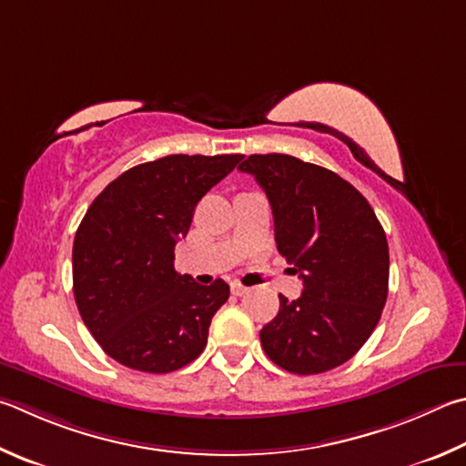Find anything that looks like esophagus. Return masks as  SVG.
Listing matches in <instances>:
<instances>
[{
    "label": "esophagus",
    "mask_w": 466,
    "mask_h": 466,
    "mask_svg": "<svg viewBox=\"0 0 466 466\" xmlns=\"http://www.w3.org/2000/svg\"><path fill=\"white\" fill-rule=\"evenodd\" d=\"M230 289H232V293H234V295H244V293H248V287H244V285L236 283V281L230 285Z\"/></svg>",
    "instance_id": "1"
}]
</instances>
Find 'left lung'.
I'll return each mask as SVG.
<instances>
[{"instance_id": "obj_1", "label": "left lung", "mask_w": 466, "mask_h": 466, "mask_svg": "<svg viewBox=\"0 0 466 466\" xmlns=\"http://www.w3.org/2000/svg\"><path fill=\"white\" fill-rule=\"evenodd\" d=\"M267 193L277 250L303 281L279 295L260 329L267 357L295 375L344 365L369 340L389 289V247L373 208L342 177L289 155H250L238 167Z\"/></svg>"}]
</instances>
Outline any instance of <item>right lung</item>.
Instances as JSON below:
<instances>
[{
    "mask_svg": "<svg viewBox=\"0 0 466 466\" xmlns=\"http://www.w3.org/2000/svg\"><path fill=\"white\" fill-rule=\"evenodd\" d=\"M242 155H168L128 168L93 199L73 242V293L107 357L142 373H171L208 344L230 287L175 270V244L199 199Z\"/></svg>",
    "mask_w": 466,
    "mask_h": 466,
    "instance_id": "add662e5",
    "label": "right lung"
}]
</instances>
